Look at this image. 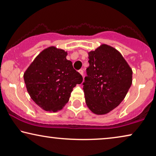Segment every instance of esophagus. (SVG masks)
<instances>
[{"label":"esophagus","instance_id":"obj_1","mask_svg":"<svg viewBox=\"0 0 156 156\" xmlns=\"http://www.w3.org/2000/svg\"><path fill=\"white\" fill-rule=\"evenodd\" d=\"M78 72H79V73H80V75L83 77V76H84V72H83V70H82V69H80V70L78 71Z\"/></svg>","mask_w":156,"mask_h":156}]
</instances>
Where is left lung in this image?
I'll return each instance as SVG.
<instances>
[{"label": "left lung", "instance_id": "1", "mask_svg": "<svg viewBox=\"0 0 156 156\" xmlns=\"http://www.w3.org/2000/svg\"><path fill=\"white\" fill-rule=\"evenodd\" d=\"M88 55L90 66L83 83L86 104L95 114H106L126 96L132 83V69L116 49L106 44Z\"/></svg>", "mask_w": 156, "mask_h": 156}]
</instances>
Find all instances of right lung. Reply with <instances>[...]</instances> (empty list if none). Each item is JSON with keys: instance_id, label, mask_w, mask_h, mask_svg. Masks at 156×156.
Here are the masks:
<instances>
[{"instance_id": "1", "label": "right lung", "mask_w": 156, "mask_h": 156, "mask_svg": "<svg viewBox=\"0 0 156 156\" xmlns=\"http://www.w3.org/2000/svg\"><path fill=\"white\" fill-rule=\"evenodd\" d=\"M67 52L52 46L42 51L24 74L27 90L43 110L57 112L69 101L73 88L83 77L66 59Z\"/></svg>"}]
</instances>
